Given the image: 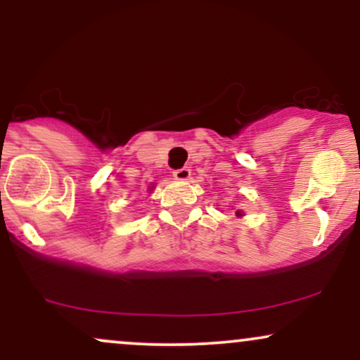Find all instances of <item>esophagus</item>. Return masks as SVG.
I'll use <instances>...</instances> for the list:
<instances>
[{
  "label": "esophagus",
  "instance_id": "obj_1",
  "mask_svg": "<svg viewBox=\"0 0 360 360\" xmlns=\"http://www.w3.org/2000/svg\"><path fill=\"white\" fill-rule=\"evenodd\" d=\"M172 176H174L177 181H188L189 177H191V169H188V167L177 169V171L172 172Z\"/></svg>",
  "mask_w": 360,
  "mask_h": 360
}]
</instances>
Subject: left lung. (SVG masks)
<instances>
[{
    "label": "left lung",
    "mask_w": 360,
    "mask_h": 360,
    "mask_svg": "<svg viewBox=\"0 0 360 360\" xmlns=\"http://www.w3.org/2000/svg\"><path fill=\"white\" fill-rule=\"evenodd\" d=\"M235 217H237V218H242V217H243V212H242V210H237V212H235Z\"/></svg>",
    "instance_id": "obj_1"
}]
</instances>
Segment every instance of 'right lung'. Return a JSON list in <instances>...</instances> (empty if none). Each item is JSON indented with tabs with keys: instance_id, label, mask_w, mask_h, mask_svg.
Returning <instances> with one entry per match:
<instances>
[{
	"instance_id": "obj_1",
	"label": "right lung",
	"mask_w": 360,
	"mask_h": 360,
	"mask_svg": "<svg viewBox=\"0 0 360 360\" xmlns=\"http://www.w3.org/2000/svg\"><path fill=\"white\" fill-rule=\"evenodd\" d=\"M154 188H155L154 184H152V186H148V191H152V189H154Z\"/></svg>"
}]
</instances>
